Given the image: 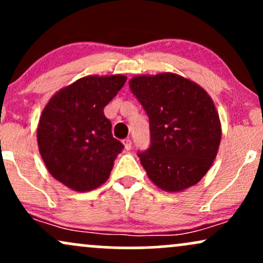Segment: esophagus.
Masks as SVG:
<instances>
[{
    "label": "esophagus",
    "mask_w": 263,
    "mask_h": 263,
    "mask_svg": "<svg viewBox=\"0 0 263 263\" xmlns=\"http://www.w3.org/2000/svg\"><path fill=\"white\" fill-rule=\"evenodd\" d=\"M122 143H123V147H125V149H127V151L131 149L132 142H131V140H129V138H126V140H123Z\"/></svg>",
    "instance_id": "34e87169"
}]
</instances>
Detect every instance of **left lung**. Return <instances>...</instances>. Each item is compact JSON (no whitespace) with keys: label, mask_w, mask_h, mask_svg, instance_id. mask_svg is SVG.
<instances>
[{"label":"left lung","mask_w":263,"mask_h":263,"mask_svg":"<svg viewBox=\"0 0 263 263\" xmlns=\"http://www.w3.org/2000/svg\"><path fill=\"white\" fill-rule=\"evenodd\" d=\"M128 84L149 119L151 146L138 153L147 176L168 193L195 185L210 170L221 140L213 99L173 73L137 75Z\"/></svg>","instance_id":"obj_1"}]
</instances>
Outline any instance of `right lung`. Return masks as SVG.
Wrapping results in <instances>:
<instances>
[{"label":"right lung","instance_id":"add662e5","mask_svg":"<svg viewBox=\"0 0 263 263\" xmlns=\"http://www.w3.org/2000/svg\"><path fill=\"white\" fill-rule=\"evenodd\" d=\"M125 75H87L57 91L37 128L38 148L49 173L75 192H89L110 177L123 144L112 137L104 107L122 89Z\"/></svg>","mask_w":263,"mask_h":263}]
</instances>
